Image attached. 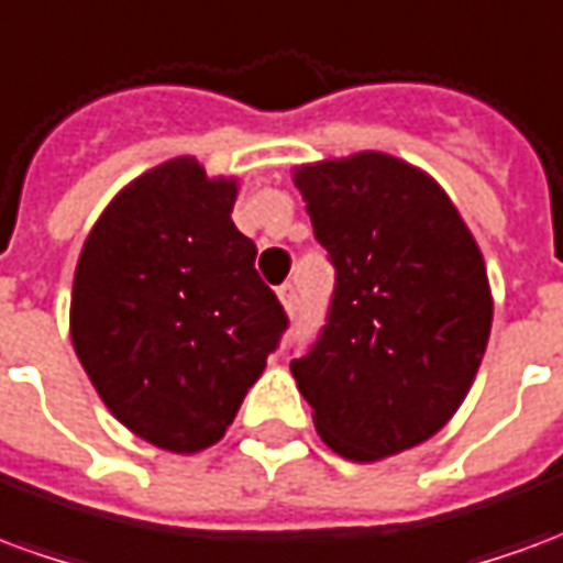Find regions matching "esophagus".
Here are the masks:
<instances>
[{
	"label": "esophagus",
	"instance_id": "34e87169",
	"mask_svg": "<svg viewBox=\"0 0 563 563\" xmlns=\"http://www.w3.org/2000/svg\"><path fill=\"white\" fill-rule=\"evenodd\" d=\"M277 295H280L286 313H295V307H298V289H295L292 283H283L280 289H277Z\"/></svg>",
	"mask_w": 563,
	"mask_h": 563
}]
</instances>
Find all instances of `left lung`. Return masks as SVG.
I'll return each instance as SVG.
<instances>
[{"instance_id":"obj_1","label":"left lung","mask_w":563,"mask_h":563,"mask_svg":"<svg viewBox=\"0 0 563 563\" xmlns=\"http://www.w3.org/2000/svg\"><path fill=\"white\" fill-rule=\"evenodd\" d=\"M295 184L334 265L325 325L289 365L317 431L350 461L419 446L483 362V253L446 192L386 153L305 165Z\"/></svg>"}]
</instances>
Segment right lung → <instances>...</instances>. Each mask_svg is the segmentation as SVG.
I'll use <instances>...</instances> for the list:
<instances>
[{
  "label": "right lung",
  "mask_w": 563,
  "mask_h": 563,
  "mask_svg": "<svg viewBox=\"0 0 563 563\" xmlns=\"http://www.w3.org/2000/svg\"><path fill=\"white\" fill-rule=\"evenodd\" d=\"M234 180L189 156L141 174L84 244L71 343L108 410L168 452L213 446L289 317L234 229Z\"/></svg>",
  "instance_id": "1"
}]
</instances>
